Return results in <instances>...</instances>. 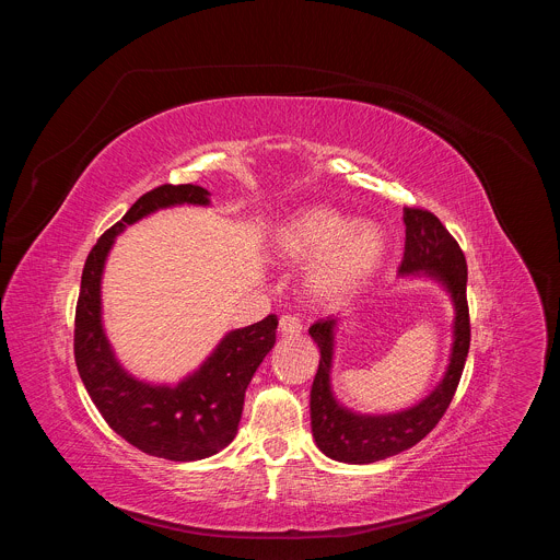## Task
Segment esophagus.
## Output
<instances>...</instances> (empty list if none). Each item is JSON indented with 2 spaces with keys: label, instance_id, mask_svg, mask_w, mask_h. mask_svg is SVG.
Wrapping results in <instances>:
<instances>
[{
  "label": "esophagus",
  "instance_id": "1",
  "mask_svg": "<svg viewBox=\"0 0 560 560\" xmlns=\"http://www.w3.org/2000/svg\"><path fill=\"white\" fill-rule=\"evenodd\" d=\"M301 330H303V326H301V322H299L296 316L283 314V316L279 318V332H281L283 337H299Z\"/></svg>",
  "mask_w": 560,
  "mask_h": 560
}]
</instances>
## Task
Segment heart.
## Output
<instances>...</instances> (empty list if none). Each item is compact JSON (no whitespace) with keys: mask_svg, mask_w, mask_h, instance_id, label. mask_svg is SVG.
I'll use <instances>...</instances> for the list:
<instances>
[{"mask_svg":"<svg viewBox=\"0 0 560 560\" xmlns=\"http://www.w3.org/2000/svg\"><path fill=\"white\" fill-rule=\"evenodd\" d=\"M387 253L385 232L374 221L307 206L288 214L270 236V257L303 266V290L318 305H341L359 294L381 270Z\"/></svg>","mask_w":560,"mask_h":560,"instance_id":"1","label":"heart"}]
</instances>
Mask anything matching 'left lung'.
Returning <instances> with one entry per match:
<instances>
[{"label":"left lung","instance_id":"left-lung-1","mask_svg":"<svg viewBox=\"0 0 560 560\" xmlns=\"http://www.w3.org/2000/svg\"><path fill=\"white\" fill-rule=\"evenodd\" d=\"M404 223L406 253L401 268H398V277L430 279L439 283L454 307L447 368L430 394L406 410L385 415L357 412L339 401L332 387L341 318L328 316L316 322L307 330L318 348V354H322L310 392L312 436L318 450L339 463L368 465L410 450L425 439L445 415L465 368L469 350L465 255L454 242V236L432 212L404 208Z\"/></svg>","mask_w":560,"mask_h":560}]
</instances>
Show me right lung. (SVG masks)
I'll use <instances>...</instances> for the list:
<instances>
[{
  "instance_id": "1",
  "label": "right lung",
  "mask_w": 560,
  "mask_h": 560,
  "mask_svg": "<svg viewBox=\"0 0 560 560\" xmlns=\"http://www.w3.org/2000/svg\"><path fill=\"white\" fill-rule=\"evenodd\" d=\"M175 206H210L201 186H162L139 197L91 250L74 314V363L106 423L137 450L199 460L232 443L242 421L246 389L275 348L277 316L230 330L214 350L177 383H150L128 372L104 328L102 281L117 236L132 223Z\"/></svg>"
}]
</instances>
